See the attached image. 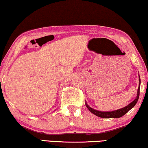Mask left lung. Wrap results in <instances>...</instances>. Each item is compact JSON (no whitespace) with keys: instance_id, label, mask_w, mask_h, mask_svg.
<instances>
[{"instance_id":"obj_1","label":"left lung","mask_w":148,"mask_h":148,"mask_svg":"<svg viewBox=\"0 0 148 148\" xmlns=\"http://www.w3.org/2000/svg\"><path fill=\"white\" fill-rule=\"evenodd\" d=\"M138 79H139V84H138V88L137 90V95H136V97L134 101L129 103L128 105L122 108L121 109H118V110H113V111H108V112H104V111H99L95 110V109L90 108L89 106L87 104V103L86 102V106L88 108V109L90 110L92 114H94L95 115L99 116L101 118H104V119H109V118H119L121 117L122 116H123L124 114L128 112L129 110H131L134 106L136 105V102L138 101V97H139V92H140V85H141V79H140V76L138 75Z\"/></svg>"}]
</instances>
